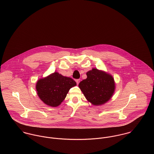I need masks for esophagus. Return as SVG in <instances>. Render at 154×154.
<instances>
[{
	"instance_id": "esophagus-1",
	"label": "esophagus",
	"mask_w": 154,
	"mask_h": 154,
	"mask_svg": "<svg viewBox=\"0 0 154 154\" xmlns=\"http://www.w3.org/2000/svg\"><path fill=\"white\" fill-rule=\"evenodd\" d=\"M75 82H76L77 84V85H79V83H80V79H77V80H75Z\"/></svg>"
}]
</instances>
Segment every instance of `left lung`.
Wrapping results in <instances>:
<instances>
[{
	"instance_id": "left-lung-1",
	"label": "left lung",
	"mask_w": 154,
	"mask_h": 154,
	"mask_svg": "<svg viewBox=\"0 0 154 154\" xmlns=\"http://www.w3.org/2000/svg\"><path fill=\"white\" fill-rule=\"evenodd\" d=\"M87 78L79 86L87 100L94 105H101L109 101L115 91L112 76L104 71L92 68L86 73Z\"/></svg>"
}]
</instances>
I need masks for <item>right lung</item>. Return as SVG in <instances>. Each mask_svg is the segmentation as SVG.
I'll return each mask as SVG.
<instances>
[{
  "label": "right lung",
  "instance_id": "obj_1",
  "mask_svg": "<svg viewBox=\"0 0 154 154\" xmlns=\"http://www.w3.org/2000/svg\"><path fill=\"white\" fill-rule=\"evenodd\" d=\"M76 85L72 79L55 72L39 79L35 88L38 96L44 103L56 107L64 100L69 89Z\"/></svg>",
  "mask_w": 154,
  "mask_h": 154
}]
</instances>
